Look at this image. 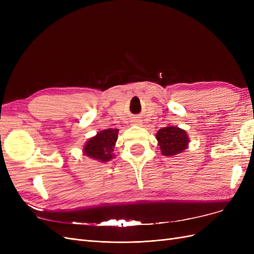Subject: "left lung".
Instances as JSON below:
<instances>
[{"label":"left lung","instance_id":"left-lung-1","mask_svg":"<svg viewBox=\"0 0 254 254\" xmlns=\"http://www.w3.org/2000/svg\"><path fill=\"white\" fill-rule=\"evenodd\" d=\"M161 152L163 156L172 157L187 149L189 137L183 129L168 126L161 128L156 134Z\"/></svg>","mask_w":254,"mask_h":254}]
</instances>
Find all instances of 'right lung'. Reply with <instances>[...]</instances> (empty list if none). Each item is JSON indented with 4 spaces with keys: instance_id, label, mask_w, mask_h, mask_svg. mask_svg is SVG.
I'll return each instance as SVG.
<instances>
[{
    "instance_id": "1",
    "label": "right lung",
    "mask_w": 254,
    "mask_h": 254,
    "mask_svg": "<svg viewBox=\"0 0 254 254\" xmlns=\"http://www.w3.org/2000/svg\"><path fill=\"white\" fill-rule=\"evenodd\" d=\"M118 129H106L98 132L84 145V155L98 160L101 162H107L113 158V149L115 142L118 140Z\"/></svg>"
}]
</instances>
